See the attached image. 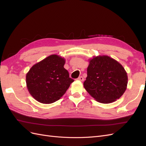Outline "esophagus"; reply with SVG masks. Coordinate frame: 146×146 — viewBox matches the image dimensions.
<instances>
[{
    "instance_id": "1",
    "label": "esophagus",
    "mask_w": 146,
    "mask_h": 146,
    "mask_svg": "<svg viewBox=\"0 0 146 146\" xmlns=\"http://www.w3.org/2000/svg\"><path fill=\"white\" fill-rule=\"evenodd\" d=\"M77 80H79V81L83 82V81L84 80V78H83L82 76H80V77H79L77 78Z\"/></svg>"
}]
</instances>
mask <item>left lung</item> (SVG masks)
Here are the masks:
<instances>
[{"label": "left lung", "instance_id": "8db88e82", "mask_svg": "<svg viewBox=\"0 0 146 146\" xmlns=\"http://www.w3.org/2000/svg\"><path fill=\"white\" fill-rule=\"evenodd\" d=\"M127 83L125 70L116 60L107 55L94 56L89 60L83 86L96 101L102 104L116 101L124 93Z\"/></svg>", "mask_w": 146, "mask_h": 146}]
</instances>
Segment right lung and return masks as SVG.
I'll list each match as a JSON object with an SVG mask.
<instances>
[{
	"instance_id": "right-lung-1",
	"label": "right lung",
	"mask_w": 146,
	"mask_h": 146,
	"mask_svg": "<svg viewBox=\"0 0 146 146\" xmlns=\"http://www.w3.org/2000/svg\"><path fill=\"white\" fill-rule=\"evenodd\" d=\"M65 59L51 55L34 64L26 74L29 93L38 102L49 104L59 100L74 80L64 68Z\"/></svg>"
}]
</instances>
